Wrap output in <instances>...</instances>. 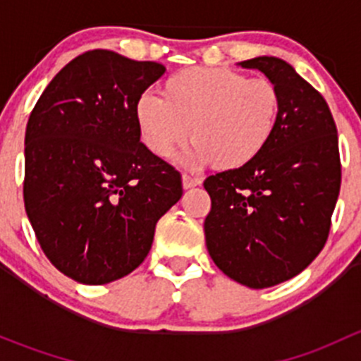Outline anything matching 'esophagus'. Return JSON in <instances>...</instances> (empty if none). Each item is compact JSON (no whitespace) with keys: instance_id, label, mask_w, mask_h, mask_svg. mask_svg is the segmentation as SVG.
Segmentation results:
<instances>
[{"instance_id":"esophagus-1","label":"esophagus","mask_w":361,"mask_h":361,"mask_svg":"<svg viewBox=\"0 0 361 361\" xmlns=\"http://www.w3.org/2000/svg\"><path fill=\"white\" fill-rule=\"evenodd\" d=\"M181 183H183L185 190H188V188L199 187V185L202 183V180L197 176H190V174H183V176H181Z\"/></svg>"}]
</instances>
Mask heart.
I'll use <instances>...</instances> for the list:
<instances>
[{"instance_id": "1", "label": "heart", "mask_w": 361, "mask_h": 361, "mask_svg": "<svg viewBox=\"0 0 361 361\" xmlns=\"http://www.w3.org/2000/svg\"><path fill=\"white\" fill-rule=\"evenodd\" d=\"M279 115L274 83L227 68L185 69L164 83V97L143 92L134 106L141 141L160 159L190 134L194 143L178 157L188 169L213 162L239 169L253 162L274 136Z\"/></svg>"}]
</instances>
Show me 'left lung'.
I'll return each instance as SVG.
<instances>
[{"label": "left lung", "instance_id": "obj_1", "mask_svg": "<svg viewBox=\"0 0 361 361\" xmlns=\"http://www.w3.org/2000/svg\"><path fill=\"white\" fill-rule=\"evenodd\" d=\"M258 69L281 96L278 127L253 162L204 181L209 257L224 274L262 290L300 274L325 246L341 190L337 127L322 94L278 57Z\"/></svg>", "mask_w": 361, "mask_h": 361}]
</instances>
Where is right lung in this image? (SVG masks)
Listing matches in <instances>:
<instances>
[{
  "instance_id": "add662e5",
  "label": "right lung",
  "mask_w": 361,
  "mask_h": 361,
  "mask_svg": "<svg viewBox=\"0 0 361 361\" xmlns=\"http://www.w3.org/2000/svg\"><path fill=\"white\" fill-rule=\"evenodd\" d=\"M166 68L90 50L61 69L25 127L24 204L54 267L82 285L133 272L181 176L140 141L134 106Z\"/></svg>"
}]
</instances>
